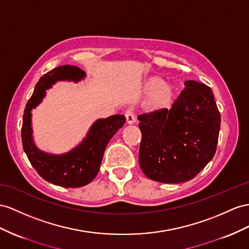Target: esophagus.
I'll return each instance as SVG.
<instances>
[{"label":"esophagus","mask_w":249,"mask_h":249,"mask_svg":"<svg viewBox=\"0 0 249 249\" xmlns=\"http://www.w3.org/2000/svg\"><path fill=\"white\" fill-rule=\"evenodd\" d=\"M125 118H126V123H127V124L131 125V124H133V123L136 122L135 114H133V111H132L131 109L127 110V111L125 112Z\"/></svg>","instance_id":"esophagus-1"}]
</instances>
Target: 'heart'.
I'll return each mask as SVG.
<instances>
[{
	"mask_svg": "<svg viewBox=\"0 0 249 249\" xmlns=\"http://www.w3.org/2000/svg\"><path fill=\"white\" fill-rule=\"evenodd\" d=\"M143 93L148 95L143 105L148 113H157L168 110L175 104L178 97L177 87L171 83L165 82L159 75L150 76L143 85Z\"/></svg>",
	"mask_w": 249,
	"mask_h": 249,
	"instance_id": "1",
	"label": "heart"
}]
</instances>
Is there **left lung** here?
I'll use <instances>...</instances> for the list:
<instances>
[{
	"label": "left lung",
	"instance_id": "left-lung-1",
	"mask_svg": "<svg viewBox=\"0 0 249 249\" xmlns=\"http://www.w3.org/2000/svg\"><path fill=\"white\" fill-rule=\"evenodd\" d=\"M184 85L171 109L138 117L142 132L140 166L157 182L194 179L216 149L221 116L212 88L190 80Z\"/></svg>",
	"mask_w": 249,
	"mask_h": 249
}]
</instances>
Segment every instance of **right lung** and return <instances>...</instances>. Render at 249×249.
I'll list each match as a JSON object with an SVG mask.
<instances>
[{"label": "right lung", "instance_id": "add662e5", "mask_svg": "<svg viewBox=\"0 0 249 249\" xmlns=\"http://www.w3.org/2000/svg\"><path fill=\"white\" fill-rule=\"evenodd\" d=\"M86 73L76 66L63 65L44 74L36 83L24 110L22 143L25 154L44 180L54 185L76 188L90 183L98 175L108 142L125 123L123 114L98 119L89 128L86 137L74 148L62 155H53L37 148L34 141L31 111L45 98L46 90L59 81L78 83Z\"/></svg>", "mask_w": 249, "mask_h": 249}]
</instances>
